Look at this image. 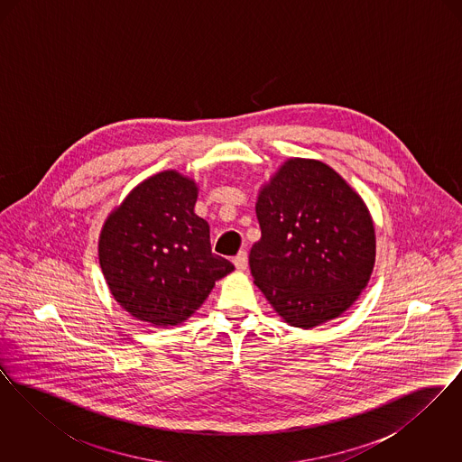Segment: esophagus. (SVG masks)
<instances>
[{
  "instance_id": "34e87169",
  "label": "esophagus",
  "mask_w": 462,
  "mask_h": 462,
  "mask_svg": "<svg viewBox=\"0 0 462 462\" xmlns=\"http://www.w3.org/2000/svg\"><path fill=\"white\" fill-rule=\"evenodd\" d=\"M234 264H236V268H237L239 272L245 270V268H247V253L241 251V253L234 258Z\"/></svg>"
}]
</instances>
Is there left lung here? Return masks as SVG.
<instances>
[{
  "label": "left lung",
  "instance_id": "obj_1",
  "mask_svg": "<svg viewBox=\"0 0 462 462\" xmlns=\"http://www.w3.org/2000/svg\"><path fill=\"white\" fill-rule=\"evenodd\" d=\"M256 217L262 239L249 253L251 273L284 322L311 329L352 307L373 275L375 232L343 176L291 157L262 185Z\"/></svg>",
  "mask_w": 462,
  "mask_h": 462
}]
</instances>
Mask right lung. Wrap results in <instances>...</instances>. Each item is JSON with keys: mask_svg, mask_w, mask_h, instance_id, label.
Segmentation results:
<instances>
[{"mask_svg": "<svg viewBox=\"0 0 462 462\" xmlns=\"http://www.w3.org/2000/svg\"><path fill=\"white\" fill-rule=\"evenodd\" d=\"M198 183L175 170L138 183L110 211L98 262L114 300L132 317L168 328L192 317L234 264L211 253L209 225L194 213Z\"/></svg>", "mask_w": 462, "mask_h": 462, "instance_id": "obj_1", "label": "right lung"}]
</instances>
